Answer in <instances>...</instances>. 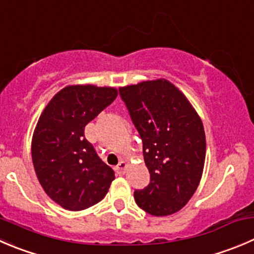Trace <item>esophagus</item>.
Segmentation results:
<instances>
[{
  "mask_svg": "<svg viewBox=\"0 0 254 254\" xmlns=\"http://www.w3.org/2000/svg\"><path fill=\"white\" fill-rule=\"evenodd\" d=\"M127 162L124 161V160H122V161L118 164V166L115 167V171H117L119 175H124L125 171H127Z\"/></svg>",
  "mask_w": 254,
  "mask_h": 254,
  "instance_id": "34e87169",
  "label": "esophagus"
}]
</instances>
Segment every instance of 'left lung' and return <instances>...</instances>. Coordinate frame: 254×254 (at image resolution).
Masks as SVG:
<instances>
[{
    "label": "left lung",
    "instance_id": "1",
    "mask_svg": "<svg viewBox=\"0 0 254 254\" xmlns=\"http://www.w3.org/2000/svg\"><path fill=\"white\" fill-rule=\"evenodd\" d=\"M142 140L150 184L135 202L156 217L176 213L192 197L202 177L206 136L201 118L186 95L160 78L120 88Z\"/></svg>",
    "mask_w": 254,
    "mask_h": 254
}]
</instances>
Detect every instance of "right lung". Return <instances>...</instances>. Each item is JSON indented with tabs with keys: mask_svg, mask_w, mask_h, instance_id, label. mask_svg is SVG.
<instances>
[{
	"mask_svg": "<svg viewBox=\"0 0 254 254\" xmlns=\"http://www.w3.org/2000/svg\"><path fill=\"white\" fill-rule=\"evenodd\" d=\"M118 97L113 87L67 85L47 104L32 136V161L49 198L68 211H82L105 197L112 167L85 139L84 127Z\"/></svg>",
	"mask_w": 254,
	"mask_h": 254,
	"instance_id": "add662e5",
	"label": "right lung"
}]
</instances>
